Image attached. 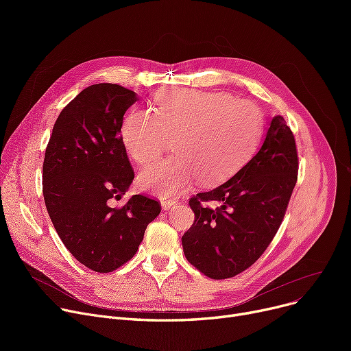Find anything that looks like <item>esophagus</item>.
Returning <instances> with one entry per match:
<instances>
[{"instance_id":"1","label":"esophagus","mask_w":351,"mask_h":351,"mask_svg":"<svg viewBox=\"0 0 351 351\" xmlns=\"http://www.w3.org/2000/svg\"><path fill=\"white\" fill-rule=\"evenodd\" d=\"M176 204H178V200H175V199H162L160 200V205H162L163 210H169Z\"/></svg>"}]
</instances>
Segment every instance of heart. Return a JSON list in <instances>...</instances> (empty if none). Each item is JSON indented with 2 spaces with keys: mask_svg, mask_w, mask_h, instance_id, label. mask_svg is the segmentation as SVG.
<instances>
[{
  "mask_svg": "<svg viewBox=\"0 0 351 351\" xmlns=\"http://www.w3.org/2000/svg\"><path fill=\"white\" fill-rule=\"evenodd\" d=\"M261 110L226 92L172 90L155 101V112L136 108L121 128L126 154L149 165L173 141V156L139 173V186L166 197L178 195L197 178L212 186L236 173L259 145Z\"/></svg>",
  "mask_w": 351,
  "mask_h": 351,
  "instance_id": "b5f03b06",
  "label": "heart"
}]
</instances>
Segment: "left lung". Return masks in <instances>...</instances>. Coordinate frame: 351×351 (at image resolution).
<instances>
[{
    "mask_svg": "<svg viewBox=\"0 0 351 351\" xmlns=\"http://www.w3.org/2000/svg\"><path fill=\"white\" fill-rule=\"evenodd\" d=\"M298 171L293 132L276 115L261 149L241 171L189 200L195 222L182 236V246L191 265L215 280L250 267L282 225ZM206 201H216L218 208L206 207Z\"/></svg>",
    "mask_w": 351,
    "mask_h": 351,
    "instance_id": "8db88e82",
    "label": "left lung"
}]
</instances>
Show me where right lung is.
Listing matches in <instances>:
<instances>
[{
	"mask_svg": "<svg viewBox=\"0 0 351 351\" xmlns=\"http://www.w3.org/2000/svg\"><path fill=\"white\" fill-rule=\"evenodd\" d=\"M134 90L117 84L85 88L60 114L43 165V192L65 247L88 269L109 273L135 256L159 202L134 195L110 206L131 186L134 171L121 139Z\"/></svg>",
	"mask_w": 351,
	"mask_h": 351,
	"instance_id": "1",
	"label": "right lung"
}]
</instances>
